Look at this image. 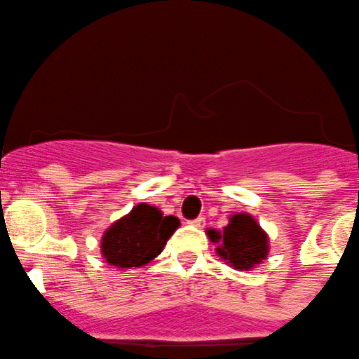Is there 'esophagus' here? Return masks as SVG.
Returning <instances> with one entry per match:
<instances>
[{
    "instance_id": "obj_1",
    "label": "esophagus",
    "mask_w": 359,
    "mask_h": 359,
    "mask_svg": "<svg viewBox=\"0 0 359 359\" xmlns=\"http://www.w3.org/2000/svg\"><path fill=\"white\" fill-rule=\"evenodd\" d=\"M189 224L194 225V227H203L204 217H197V218H194V220H189Z\"/></svg>"
}]
</instances>
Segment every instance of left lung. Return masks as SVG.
Instances as JSON below:
<instances>
[{
	"label": "left lung",
	"mask_w": 359,
	"mask_h": 359,
	"mask_svg": "<svg viewBox=\"0 0 359 359\" xmlns=\"http://www.w3.org/2000/svg\"><path fill=\"white\" fill-rule=\"evenodd\" d=\"M213 241L222 240L218 255L236 269H250L268 254V238L250 215H234L224 234L210 231Z\"/></svg>",
	"instance_id": "1"
}]
</instances>
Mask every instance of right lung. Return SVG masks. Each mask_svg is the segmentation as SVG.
<instances>
[{
    "instance_id": "1",
    "label": "right lung",
    "mask_w": 359,
    "mask_h": 359,
    "mask_svg": "<svg viewBox=\"0 0 359 359\" xmlns=\"http://www.w3.org/2000/svg\"><path fill=\"white\" fill-rule=\"evenodd\" d=\"M180 225L176 217H163L156 208L139 204L107 229L102 238V254L111 266L139 268L148 264L165 247Z\"/></svg>"
}]
</instances>
